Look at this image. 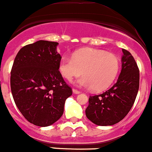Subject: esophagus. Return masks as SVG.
Returning a JSON list of instances; mask_svg holds the SVG:
<instances>
[{"label":"esophagus","mask_w":152,"mask_h":152,"mask_svg":"<svg viewBox=\"0 0 152 152\" xmlns=\"http://www.w3.org/2000/svg\"><path fill=\"white\" fill-rule=\"evenodd\" d=\"M73 92L74 94H79L80 93V91H79V90H77V89H76V88H73Z\"/></svg>","instance_id":"obj_1"}]
</instances>
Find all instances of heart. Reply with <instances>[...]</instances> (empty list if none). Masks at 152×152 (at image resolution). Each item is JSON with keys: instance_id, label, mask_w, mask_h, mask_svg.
<instances>
[{"instance_id": "obj_1", "label": "heart", "mask_w": 152, "mask_h": 152, "mask_svg": "<svg viewBox=\"0 0 152 152\" xmlns=\"http://www.w3.org/2000/svg\"><path fill=\"white\" fill-rule=\"evenodd\" d=\"M120 68L118 58L115 55L99 49H81L73 58L63 57L59 62L61 74L69 82L83 74L78 84L94 91H100L111 86Z\"/></svg>"}]
</instances>
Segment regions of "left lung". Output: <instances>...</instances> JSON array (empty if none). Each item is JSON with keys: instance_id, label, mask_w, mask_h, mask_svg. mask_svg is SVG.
<instances>
[{"instance_id": "left-lung-1", "label": "left lung", "mask_w": 152, "mask_h": 152, "mask_svg": "<svg viewBox=\"0 0 152 152\" xmlns=\"http://www.w3.org/2000/svg\"><path fill=\"white\" fill-rule=\"evenodd\" d=\"M122 52V68L117 82L106 91L89 97L86 114L97 125H113L119 122L135 102L140 87V69L130 52L124 49Z\"/></svg>"}]
</instances>
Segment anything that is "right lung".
I'll return each instance as SVG.
<instances>
[{"label":"right lung","mask_w":152,"mask_h":152,"mask_svg":"<svg viewBox=\"0 0 152 152\" xmlns=\"http://www.w3.org/2000/svg\"><path fill=\"white\" fill-rule=\"evenodd\" d=\"M57 42L39 40L18 51L11 69L10 87L15 105L31 124L47 127L62 116L73 90L58 70L61 57Z\"/></svg>","instance_id":"obj_1"}]
</instances>
